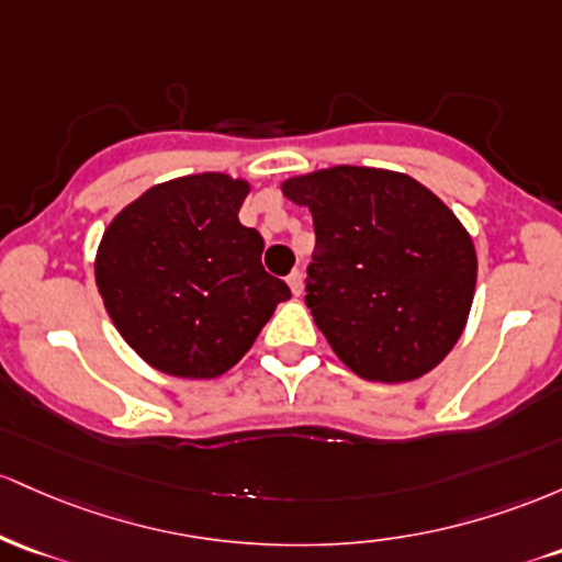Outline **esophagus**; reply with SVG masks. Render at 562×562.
Returning a JSON list of instances; mask_svg holds the SVG:
<instances>
[{
  "mask_svg": "<svg viewBox=\"0 0 562 562\" xmlns=\"http://www.w3.org/2000/svg\"><path fill=\"white\" fill-rule=\"evenodd\" d=\"M286 283H289V289H292L294 297H300V294L305 292V281H302V273H300V270H294V273H289Z\"/></svg>",
  "mask_w": 562,
  "mask_h": 562,
  "instance_id": "esophagus-1",
  "label": "esophagus"
}]
</instances>
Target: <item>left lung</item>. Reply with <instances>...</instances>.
Segmentation results:
<instances>
[{"instance_id":"obj_1","label":"left lung","mask_w":562,"mask_h":562,"mask_svg":"<svg viewBox=\"0 0 562 562\" xmlns=\"http://www.w3.org/2000/svg\"><path fill=\"white\" fill-rule=\"evenodd\" d=\"M315 225L307 307L352 374L412 382L468 326L477 255L468 228L403 172L337 164L281 182Z\"/></svg>"}]
</instances>
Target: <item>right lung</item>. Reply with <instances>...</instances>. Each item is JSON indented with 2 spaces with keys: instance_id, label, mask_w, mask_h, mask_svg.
I'll return each instance as SVG.
<instances>
[{
  "instance_id": "right-lung-1",
  "label": "right lung",
  "mask_w": 562,
  "mask_h": 562,
  "mask_svg": "<svg viewBox=\"0 0 562 562\" xmlns=\"http://www.w3.org/2000/svg\"><path fill=\"white\" fill-rule=\"evenodd\" d=\"M251 186L201 172L148 188L100 238L94 283L113 326L145 363L214 380L255 345L292 297L265 273L262 236L238 223Z\"/></svg>"
}]
</instances>
